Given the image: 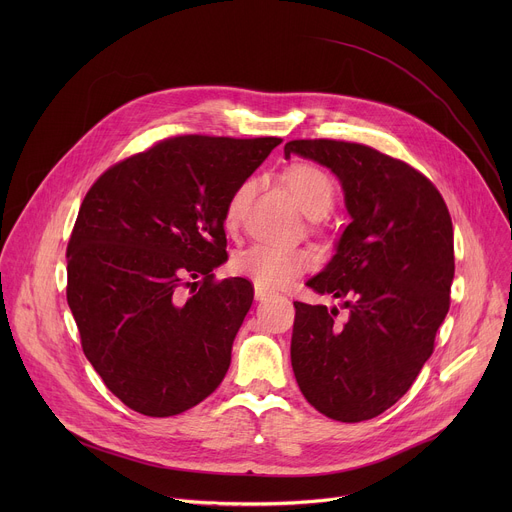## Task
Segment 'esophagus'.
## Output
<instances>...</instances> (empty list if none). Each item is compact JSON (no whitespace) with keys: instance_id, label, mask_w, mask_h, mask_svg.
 <instances>
[{"instance_id":"34e87169","label":"esophagus","mask_w":512,"mask_h":512,"mask_svg":"<svg viewBox=\"0 0 512 512\" xmlns=\"http://www.w3.org/2000/svg\"><path fill=\"white\" fill-rule=\"evenodd\" d=\"M271 296H275L271 289H267V287H265V285H261V283H255V300H257V302L269 300Z\"/></svg>"}]
</instances>
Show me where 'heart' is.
Masks as SVG:
<instances>
[{"label": "heart", "mask_w": 512, "mask_h": 512, "mask_svg": "<svg viewBox=\"0 0 512 512\" xmlns=\"http://www.w3.org/2000/svg\"><path fill=\"white\" fill-rule=\"evenodd\" d=\"M283 180L306 216L322 218L328 214L334 200V186L324 170L312 164H296L285 172ZM251 190L253 184L245 182L231 194L223 214L227 231H235L239 227ZM233 265L239 273L249 275L261 285L281 287L312 265V255L298 247L259 243L239 253Z\"/></svg>", "instance_id": "heart-1"}]
</instances>
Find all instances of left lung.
I'll return each instance as SVG.
<instances>
[{
  "label": "left lung",
  "instance_id": "1",
  "mask_svg": "<svg viewBox=\"0 0 512 512\" xmlns=\"http://www.w3.org/2000/svg\"><path fill=\"white\" fill-rule=\"evenodd\" d=\"M285 160L326 166L340 182L350 225L306 285L338 308L294 302L291 367L312 407L367 421L395 405L433 352L450 308L454 229L437 188L401 160L334 139L285 143Z\"/></svg>",
  "mask_w": 512,
  "mask_h": 512
}]
</instances>
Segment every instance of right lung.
<instances>
[{"label":"right lung","mask_w":512,"mask_h":512,"mask_svg":"<svg viewBox=\"0 0 512 512\" xmlns=\"http://www.w3.org/2000/svg\"><path fill=\"white\" fill-rule=\"evenodd\" d=\"M279 143L172 137L87 192L66 249V300L85 356L129 409L178 415L223 383L253 304L249 279L214 281L229 259L223 214Z\"/></svg>","instance_id":"add662e5"}]
</instances>
